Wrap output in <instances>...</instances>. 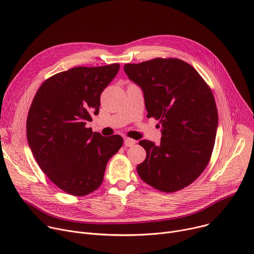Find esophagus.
<instances>
[{
    "label": "esophagus",
    "instance_id": "obj_1",
    "mask_svg": "<svg viewBox=\"0 0 254 254\" xmlns=\"http://www.w3.org/2000/svg\"><path fill=\"white\" fill-rule=\"evenodd\" d=\"M135 141L134 140H132V139H129V137H126L125 139V145L127 146V147H132V146H134L135 145Z\"/></svg>",
    "mask_w": 254,
    "mask_h": 254
}]
</instances>
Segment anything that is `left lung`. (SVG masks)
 Masks as SVG:
<instances>
[{
  "label": "left lung",
  "instance_id": "obj_1",
  "mask_svg": "<svg viewBox=\"0 0 254 254\" xmlns=\"http://www.w3.org/2000/svg\"><path fill=\"white\" fill-rule=\"evenodd\" d=\"M124 70L143 91L147 118L162 127L160 145L139 143L147 157L136 166L137 173L160 191L187 188L206 167L215 145L218 110L210 87L193 66L178 59L127 64Z\"/></svg>",
  "mask_w": 254,
  "mask_h": 254
}]
</instances>
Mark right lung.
<instances>
[{
  "instance_id": "right-lung-1",
  "label": "right lung",
  "mask_w": 254,
  "mask_h": 254,
  "mask_svg": "<svg viewBox=\"0 0 254 254\" xmlns=\"http://www.w3.org/2000/svg\"><path fill=\"white\" fill-rule=\"evenodd\" d=\"M119 64L77 66L44 81L30 106L27 141L40 169L58 188L86 195L103 181L108 160L124 140L86 127L99 113L100 95L117 76Z\"/></svg>"
}]
</instances>
